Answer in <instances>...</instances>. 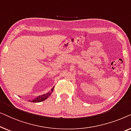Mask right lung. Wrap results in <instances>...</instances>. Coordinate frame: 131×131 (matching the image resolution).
<instances>
[{
    "instance_id": "1",
    "label": "right lung",
    "mask_w": 131,
    "mask_h": 131,
    "mask_svg": "<svg viewBox=\"0 0 131 131\" xmlns=\"http://www.w3.org/2000/svg\"><path fill=\"white\" fill-rule=\"evenodd\" d=\"M53 89H54V87L52 88L51 92L49 91V92H48L47 94L42 95H39V96H37V97L35 98V99L29 100V102H32V103H39V102H42L43 101H44V100L47 99V98L51 95L52 92V91H53Z\"/></svg>"
}]
</instances>
